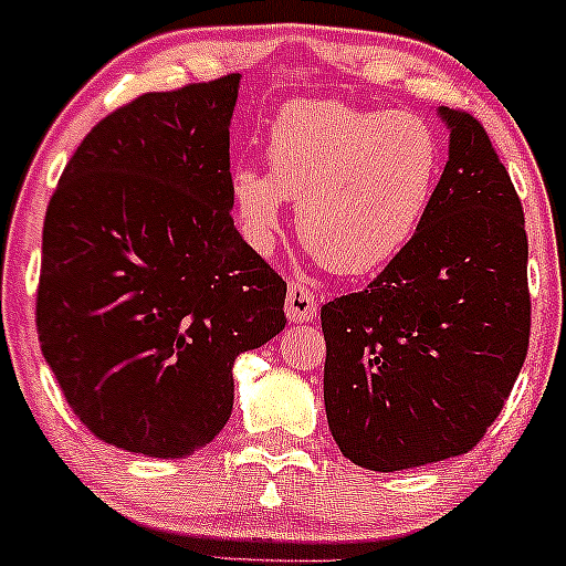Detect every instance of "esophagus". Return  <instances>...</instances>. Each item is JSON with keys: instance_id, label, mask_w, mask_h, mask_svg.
<instances>
[{"instance_id": "1", "label": "esophagus", "mask_w": 566, "mask_h": 566, "mask_svg": "<svg viewBox=\"0 0 566 566\" xmlns=\"http://www.w3.org/2000/svg\"><path fill=\"white\" fill-rule=\"evenodd\" d=\"M316 296L307 289L305 283H289V291H285V318L291 324H307L316 318Z\"/></svg>"}]
</instances>
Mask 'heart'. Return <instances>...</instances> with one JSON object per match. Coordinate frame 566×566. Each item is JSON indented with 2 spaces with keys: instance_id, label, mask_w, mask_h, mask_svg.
I'll return each instance as SVG.
<instances>
[{
  "instance_id": "1",
  "label": "heart",
  "mask_w": 566,
  "mask_h": 566,
  "mask_svg": "<svg viewBox=\"0 0 566 566\" xmlns=\"http://www.w3.org/2000/svg\"><path fill=\"white\" fill-rule=\"evenodd\" d=\"M270 171L237 166L229 198L250 248L270 250L283 201L296 203L305 248L337 275H368L422 229L441 174V142L413 111L337 101L289 103L264 147Z\"/></svg>"
}]
</instances>
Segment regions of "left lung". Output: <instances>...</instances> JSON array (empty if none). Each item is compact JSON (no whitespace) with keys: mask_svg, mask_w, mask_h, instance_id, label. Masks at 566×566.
Wrapping results in <instances>:
<instances>
[{"mask_svg":"<svg viewBox=\"0 0 566 566\" xmlns=\"http://www.w3.org/2000/svg\"><path fill=\"white\" fill-rule=\"evenodd\" d=\"M450 157L409 248L322 307L324 409L352 463L403 471L469 452L528 352L523 207L485 127L439 106Z\"/></svg>","mask_w":566,"mask_h":566,"instance_id":"1","label":"left lung"}]
</instances>
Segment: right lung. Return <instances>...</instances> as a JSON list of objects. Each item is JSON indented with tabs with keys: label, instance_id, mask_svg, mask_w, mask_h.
I'll return each instance as SVG.
<instances>
[{
	"label": "right lung",
	"instance_id": "right-lung-1",
	"mask_svg": "<svg viewBox=\"0 0 566 566\" xmlns=\"http://www.w3.org/2000/svg\"><path fill=\"white\" fill-rule=\"evenodd\" d=\"M240 73L149 92L92 127L43 226L38 337L70 409L147 458L203 450L234 359L283 332L285 283L231 220Z\"/></svg>",
	"mask_w": 566,
	"mask_h": 566
}]
</instances>
